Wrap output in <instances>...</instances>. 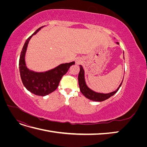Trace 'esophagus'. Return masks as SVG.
<instances>
[{
  "mask_svg": "<svg viewBox=\"0 0 147 147\" xmlns=\"http://www.w3.org/2000/svg\"><path fill=\"white\" fill-rule=\"evenodd\" d=\"M77 63H78V61H77Z\"/></svg>",
  "mask_w": 147,
  "mask_h": 147,
  "instance_id": "esophagus-1",
  "label": "esophagus"
}]
</instances>
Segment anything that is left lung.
I'll use <instances>...</instances> for the list:
<instances>
[{
  "label": "left lung",
  "mask_w": 147,
  "mask_h": 147,
  "mask_svg": "<svg viewBox=\"0 0 147 147\" xmlns=\"http://www.w3.org/2000/svg\"><path fill=\"white\" fill-rule=\"evenodd\" d=\"M118 45H119V43L117 42ZM80 72L78 74V84L80 86V90L82 92V94L85 96L86 98L88 99L93 100V101H97V102H102L104 101L106 99H107L111 96H113L115 93H116L119 89L120 86H121L123 82L119 84V87L117 88V90L113 91L112 92L107 93V94H104V93H99L96 92L94 91H92L91 89L89 88L86 85L85 80H84V72L83 67L80 65Z\"/></svg>",
  "instance_id": "1"
}]
</instances>
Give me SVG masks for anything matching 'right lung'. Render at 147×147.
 <instances>
[{
  "mask_svg": "<svg viewBox=\"0 0 147 147\" xmlns=\"http://www.w3.org/2000/svg\"><path fill=\"white\" fill-rule=\"evenodd\" d=\"M42 27L38 28L26 41L21 52L19 67L20 76L24 86L30 92L37 96H45L55 91L58 87L61 78L65 75L75 62L62 64L45 72H35L30 70L26 65L25 55L30 39Z\"/></svg>",
  "mask_w": 147,
  "mask_h": 147,
  "instance_id": "obj_1",
  "label": "right lung"
}]
</instances>
